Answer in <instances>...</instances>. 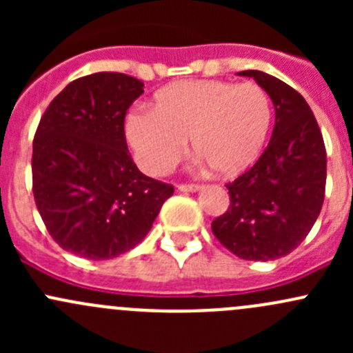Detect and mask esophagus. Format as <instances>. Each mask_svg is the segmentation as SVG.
<instances>
[{
    "label": "esophagus",
    "instance_id": "1",
    "mask_svg": "<svg viewBox=\"0 0 353 353\" xmlns=\"http://www.w3.org/2000/svg\"><path fill=\"white\" fill-rule=\"evenodd\" d=\"M177 190L184 191V193H194V191L199 190V186L198 184H179V186H177Z\"/></svg>",
    "mask_w": 353,
    "mask_h": 353
}]
</instances>
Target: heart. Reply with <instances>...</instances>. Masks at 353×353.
<instances>
[{
	"label": "heart",
	"instance_id": "1",
	"mask_svg": "<svg viewBox=\"0 0 353 353\" xmlns=\"http://www.w3.org/2000/svg\"><path fill=\"white\" fill-rule=\"evenodd\" d=\"M272 119L268 92L254 81L184 80L162 88L154 109L131 110L124 131L147 172H167L190 138L193 150L213 172L230 177L258 159Z\"/></svg>",
	"mask_w": 353,
	"mask_h": 353
}]
</instances>
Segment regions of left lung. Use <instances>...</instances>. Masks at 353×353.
Returning <instances> with one entry per match:
<instances>
[{"mask_svg":"<svg viewBox=\"0 0 353 353\" xmlns=\"http://www.w3.org/2000/svg\"><path fill=\"white\" fill-rule=\"evenodd\" d=\"M275 105L272 140L251 169L225 184L230 205L212 222L220 244L248 261H272L294 251L325 201L326 148L305 99L285 81L258 70L241 71Z\"/></svg>","mask_w":353,"mask_h":353,"instance_id":"8db88e82","label":"left lung"}]
</instances>
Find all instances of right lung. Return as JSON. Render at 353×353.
Returning a JSON list of instances; mask_svg holds the SVG:
<instances>
[{"label":"right lung","mask_w":353,"mask_h":353,"mask_svg":"<svg viewBox=\"0 0 353 353\" xmlns=\"http://www.w3.org/2000/svg\"><path fill=\"white\" fill-rule=\"evenodd\" d=\"M143 81L87 74L59 92L34 137L32 191L52 239L87 259H110L140 244L174 186L138 170L124 117Z\"/></svg>","instance_id":"add662e5"}]
</instances>
